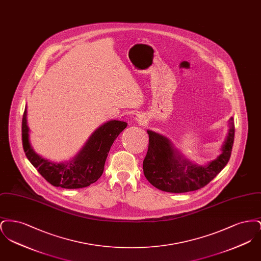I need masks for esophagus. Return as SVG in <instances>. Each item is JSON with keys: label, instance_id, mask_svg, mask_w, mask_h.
<instances>
[{"label": "esophagus", "instance_id": "1", "mask_svg": "<svg viewBox=\"0 0 261 261\" xmlns=\"http://www.w3.org/2000/svg\"><path fill=\"white\" fill-rule=\"evenodd\" d=\"M136 120L140 124H144L146 122V118L143 115H138L136 117Z\"/></svg>", "mask_w": 261, "mask_h": 261}]
</instances>
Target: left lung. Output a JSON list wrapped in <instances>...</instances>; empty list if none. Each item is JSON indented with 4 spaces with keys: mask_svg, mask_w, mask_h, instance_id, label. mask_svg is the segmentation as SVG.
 Masks as SVG:
<instances>
[{
    "mask_svg": "<svg viewBox=\"0 0 261 261\" xmlns=\"http://www.w3.org/2000/svg\"><path fill=\"white\" fill-rule=\"evenodd\" d=\"M148 134L149 149L143 162L145 177L152 186L164 192L186 193L207 185L226 166L234 144L235 124L231 118L222 153L203 166L185 160L167 138L149 130Z\"/></svg>",
    "mask_w": 261,
    "mask_h": 261,
    "instance_id": "8db88e82",
    "label": "left lung"
}]
</instances>
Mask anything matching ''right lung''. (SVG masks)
I'll return each instance as SVG.
<instances>
[{
	"instance_id": "right-lung-1",
	"label": "right lung",
	"mask_w": 261,
	"mask_h": 261,
	"mask_svg": "<svg viewBox=\"0 0 261 261\" xmlns=\"http://www.w3.org/2000/svg\"><path fill=\"white\" fill-rule=\"evenodd\" d=\"M26 115L25 108L21 132L26 158L50 184L63 189H79L95 183L103 172L106 160L114 140L127 126L126 122L118 120H111L101 125L72 161L57 164L42 159L31 148Z\"/></svg>"
}]
</instances>
